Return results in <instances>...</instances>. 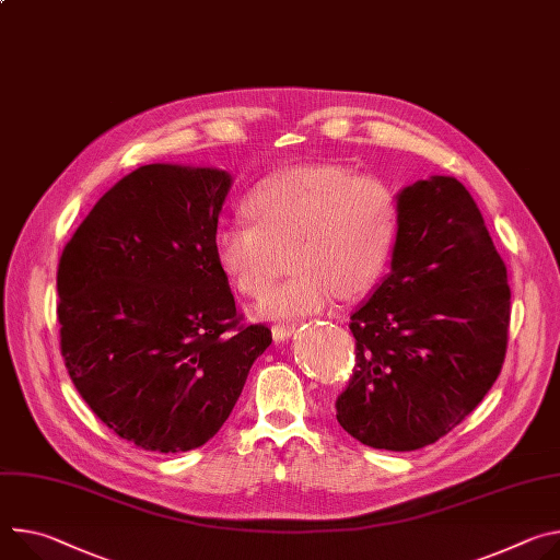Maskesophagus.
<instances>
[{"instance_id": "obj_1", "label": "esophagus", "mask_w": 560, "mask_h": 560, "mask_svg": "<svg viewBox=\"0 0 560 560\" xmlns=\"http://www.w3.org/2000/svg\"><path fill=\"white\" fill-rule=\"evenodd\" d=\"M292 332H294V324H275V326H272V337H275V341H283V339H288Z\"/></svg>"}]
</instances>
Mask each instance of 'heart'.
I'll return each mask as SVG.
<instances>
[{
	"mask_svg": "<svg viewBox=\"0 0 560 560\" xmlns=\"http://www.w3.org/2000/svg\"><path fill=\"white\" fill-rule=\"evenodd\" d=\"M249 219L214 232V254L230 283L259 296L292 249L288 281L257 303L259 319L315 315L335 299H360L382 279L399 232L395 191L377 176L332 163L294 165L268 176L245 200Z\"/></svg>",
	"mask_w": 560,
	"mask_h": 560,
	"instance_id": "1",
	"label": "heart"
}]
</instances>
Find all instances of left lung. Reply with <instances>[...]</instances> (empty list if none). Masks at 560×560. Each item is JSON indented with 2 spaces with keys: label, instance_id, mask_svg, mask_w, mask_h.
Returning a JSON list of instances; mask_svg holds the SVG:
<instances>
[{
  "label": "left lung",
  "instance_id": "obj_1",
  "mask_svg": "<svg viewBox=\"0 0 560 560\" xmlns=\"http://www.w3.org/2000/svg\"><path fill=\"white\" fill-rule=\"evenodd\" d=\"M397 206L390 272L350 315L354 369L335 409L362 444L416 451L460 424L493 386L512 292L460 180H418Z\"/></svg>",
  "mask_w": 560,
  "mask_h": 560
}]
</instances>
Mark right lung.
<instances>
[{"label":"right lung","mask_w":560,"mask_h":560,"mask_svg":"<svg viewBox=\"0 0 560 560\" xmlns=\"http://www.w3.org/2000/svg\"><path fill=\"white\" fill-rule=\"evenodd\" d=\"M232 176L144 165L100 198L58 266L65 366L91 411L144 451L202 446L272 343L243 326L214 254Z\"/></svg>","instance_id":"1"}]
</instances>
